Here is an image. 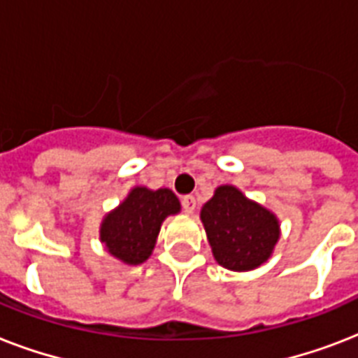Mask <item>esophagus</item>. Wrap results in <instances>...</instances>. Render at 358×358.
<instances>
[{"instance_id": "1", "label": "esophagus", "mask_w": 358, "mask_h": 358, "mask_svg": "<svg viewBox=\"0 0 358 358\" xmlns=\"http://www.w3.org/2000/svg\"><path fill=\"white\" fill-rule=\"evenodd\" d=\"M182 208H184V212L187 213V215H191V213H195L196 210V199L193 195H187L182 199Z\"/></svg>"}]
</instances>
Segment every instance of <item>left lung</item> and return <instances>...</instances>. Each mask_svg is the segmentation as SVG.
<instances>
[{"label":"left lung","instance_id":"obj_1","mask_svg":"<svg viewBox=\"0 0 358 358\" xmlns=\"http://www.w3.org/2000/svg\"><path fill=\"white\" fill-rule=\"evenodd\" d=\"M201 221L213 258L230 271H252L266 264L280 239L277 215L230 184L213 191Z\"/></svg>","mask_w":358,"mask_h":358}]
</instances>
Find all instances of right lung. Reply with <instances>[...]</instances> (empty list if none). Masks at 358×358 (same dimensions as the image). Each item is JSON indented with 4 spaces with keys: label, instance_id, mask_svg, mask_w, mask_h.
Returning a JSON list of instances; mask_svg holds the SVG:
<instances>
[{
    "label": "right lung",
    "instance_id": "right-lung-1",
    "mask_svg": "<svg viewBox=\"0 0 358 358\" xmlns=\"http://www.w3.org/2000/svg\"><path fill=\"white\" fill-rule=\"evenodd\" d=\"M180 210L178 196L169 187L135 185L119 206L103 215L100 241L113 258L126 266H139L150 258L163 221Z\"/></svg>",
    "mask_w": 358,
    "mask_h": 358
}]
</instances>
